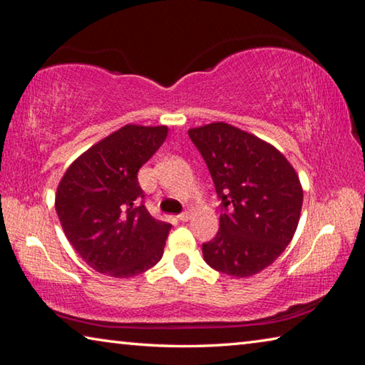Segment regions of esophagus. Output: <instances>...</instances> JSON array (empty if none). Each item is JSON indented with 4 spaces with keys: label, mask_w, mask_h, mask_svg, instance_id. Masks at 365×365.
Segmentation results:
<instances>
[{
    "label": "esophagus",
    "mask_w": 365,
    "mask_h": 365,
    "mask_svg": "<svg viewBox=\"0 0 365 365\" xmlns=\"http://www.w3.org/2000/svg\"><path fill=\"white\" fill-rule=\"evenodd\" d=\"M177 219H178V221H180V222H187L188 219H190V212L185 211V212H182V214H178Z\"/></svg>",
    "instance_id": "obj_1"
}]
</instances>
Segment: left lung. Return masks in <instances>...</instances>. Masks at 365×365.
<instances>
[{
	"mask_svg": "<svg viewBox=\"0 0 365 365\" xmlns=\"http://www.w3.org/2000/svg\"><path fill=\"white\" fill-rule=\"evenodd\" d=\"M221 200L219 232L203 244L219 273L247 277L269 266L296 232L304 192L276 148L227 123L188 131Z\"/></svg>",
	"mask_w": 365,
	"mask_h": 365,
	"instance_id": "1",
	"label": "left lung"
}]
</instances>
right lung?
Returning a JSON list of instances; mask_svg holds the SVG:
<instances>
[{
  "label": "right lung",
  "instance_id": "add662e5",
  "mask_svg": "<svg viewBox=\"0 0 365 365\" xmlns=\"http://www.w3.org/2000/svg\"><path fill=\"white\" fill-rule=\"evenodd\" d=\"M167 131L126 125L74 160L58 185L55 207L66 239L102 274L131 277L162 258L172 225L146 210L138 170Z\"/></svg>",
  "mask_w": 365,
  "mask_h": 365
}]
</instances>
